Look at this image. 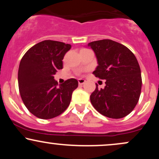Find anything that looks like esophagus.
I'll return each mask as SVG.
<instances>
[{"instance_id": "obj_1", "label": "esophagus", "mask_w": 159, "mask_h": 159, "mask_svg": "<svg viewBox=\"0 0 159 159\" xmlns=\"http://www.w3.org/2000/svg\"><path fill=\"white\" fill-rule=\"evenodd\" d=\"M78 84H79V85H83L86 82V81L84 79H82V78H79V79H78Z\"/></svg>"}]
</instances>
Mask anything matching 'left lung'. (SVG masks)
Returning a JSON list of instances; mask_svg holds the SVG:
<instances>
[{
    "mask_svg": "<svg viewBox=\"0 0 159 159\" xmlns=\"http://www.w3.org/2000/svg\"><path fill=\"white\" fill-rule=\"evenodd\" d=\"M98 66L93 73L105 80V88L90 95L93 106L100 114L120 119L130 114L139 100L142 79L134 54L125 45L111 39L91 42Z\"/></svg>",
    "mask_w": 159,
    "mask_h": 159,
    "instance_id": "8db88e82",
    "label": "left lung"
}]
</instances>
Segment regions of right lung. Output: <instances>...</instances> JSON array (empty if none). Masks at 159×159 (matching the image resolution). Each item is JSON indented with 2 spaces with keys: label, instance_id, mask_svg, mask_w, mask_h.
Here are the masks:
<instances>
[{
  "label": "right lung",
  "instance_id": "1",
  "mask_svg": "<svg viewBox=\"0 0 159 159\" xmlns=\"http://www.w3.org/2000/svg\"><path fill=\"white\" fill-rule=\"evenodd\" d=\"M71 45L44 40L31 47L21 58L18 72L20 95L31 114L43 120L59 116L68 107L78 86L75 78L59 85L54 75L63 69V59Z\"/></svg>",
  "mask_w": 159,
  "mask_h": 159
}]
</instances>
